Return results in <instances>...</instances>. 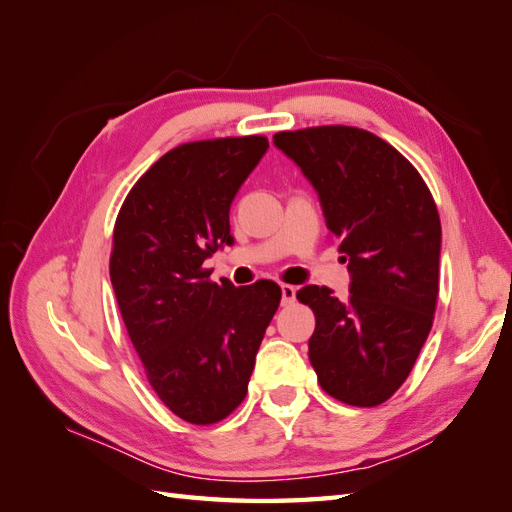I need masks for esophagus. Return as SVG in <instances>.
Returning a JSON list of instances; mask_svg holds the SVG:
<instances>
[{
    "mask_svg": "<svg viewBox=\"0 0 512 512\" xmlns=\"http://www.w3.org/2000/svg\"><path fill=\"white\" fill-rule=\"evenodd\" d=\"M297 301V288L290 286V284H282V305H292Z\"/></svg>",
    "mask_w": 512,
    "mask_h": 512,
    "instance_id": "1",
    "label": "esophagus"
}]
</instances>
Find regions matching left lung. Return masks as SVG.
I'll return each instance as SVG.
<instances>
[{
	"instance_id": "8db88e82",
	"label": "left lung",
	"mask_w": 512,
	"mask_h": 512,
	"mask_svg": "<svg viewBox=\"0 0 512 512\" xmlns=\"http://www.w3.org/2000/svg\"><path fill=\"white\" fill-rule=\"evenodd\" d=\"M320 196L331 235L352 275L348 299L305 286L316 331L309 363L331 397L374 408L406 382L438 303L442 228L418 170L380 136L352 126L277 132Z\"/></svg>"
}]
</instances>
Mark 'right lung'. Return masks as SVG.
Masks as SVG:
<instances>
[{"mask_svg": "<svg viewBox=\"0 0 512 512\" xmlns=\"http://www.w3.org/2000/svg\"><path fill=\"white\" fill-rule=\"evenodd\" d=\"M269 149L267 136L183 143L134 183L119 209L111 282L151 389L192 425H213L245 399L282 288L215 284L203 262L232 243L228 213Z\"/></svg>", "mask_w": 512, "mask_h": 512, "instance_id": "add662e5", "label": "right lung"}]
</instances>
